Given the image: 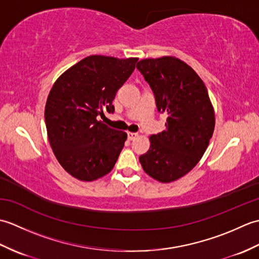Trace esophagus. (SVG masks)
<instances>
[{"label":"esophagus","instance_id":"esophagus-1","mask_svg":"<svg viewBox=\"0 0 259 259\" xmlns=\"http://www.w3.org/2000/svg\"><path fill=\"white\" fill-rule=\"evenodd\" d=\"M137 137H138V134L136 133H128V139L129 140H135Z\"/></svg>","mask_w":259,"mask_h":259}]
</instances>
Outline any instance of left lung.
Instances as JSON below:
<instances>
[{"label": "left lung", "instance_id": "8db88e82", "mask_svg": "<svg viewBox=\"0 0 259 259\" xmlns=\"http://www.w3.org/2000/svg\"><path fill=\"white\" fill-rule=\"evenodd\" d=\"M155 95L166 129L150 136V148L139 157L142 168L160 183L184 177L199 162L214 129V112L207 88L195 70L174 57L137 63Z\"/></svg>", "mask_w": 259, "mask_h": 259}]
</instances>
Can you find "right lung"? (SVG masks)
Wrapping results in <instances>:
<instances>
[{
    "label": "right lung",
    "mask_w": 259,
    "mask_h": 259,
    "mask_svg": "<svg viewBox=\"0 0 259 259\" xmlns=\"http://www.w3.org/2000/svg\"><path fill=\"white\" fill-rule=\"evenodd\" d=\"M138 58L90 56L54 82L46 104L48 138L54 156L72 177L92 181L111 171L126 134L98 121L134 72Z\"/></svg>",
    "instance_id": "1"
}]
</instances>
